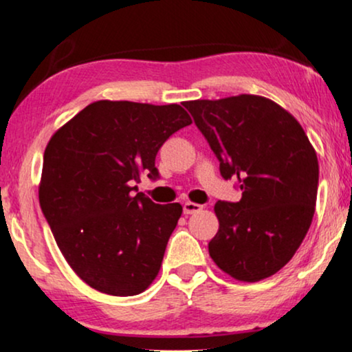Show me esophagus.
<instances>
[{
    "label": "esophagus",
    "instance_id": "1",
    "mask_svg": "<svg viewBox=\"0 0 352 352\" xmlns=\"http://www.w3.org/2000/svg\"><path fill=\"white\" fill-rule=\"evenodd\" d=\"M202 210V206H199V204H194V202H184L183 204V212L186 215H192V214H197V212Z\"/></svg>",
    "mask_w": 352,
    "mask_h": 352
}]
</instances>
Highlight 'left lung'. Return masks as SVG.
<instances>
[{"mask_svg": "<svg viewBox=\"0 0 352 352\" xmlns=\"http://www.w3.org/2000/svg\"><path fill=\"white\" fill-rule=\"evenodd\" d=\"M183 106L220 163L236 179L238 202L219 201V232L209 243L217 266L258 282L287 264L309 232L318 190V160L302 125L271 99L240 94Z\"/></svg>", "mask_w": 352, "mask_h": 352, "instance_id": "1", "label": "left lung"}]
</instances>
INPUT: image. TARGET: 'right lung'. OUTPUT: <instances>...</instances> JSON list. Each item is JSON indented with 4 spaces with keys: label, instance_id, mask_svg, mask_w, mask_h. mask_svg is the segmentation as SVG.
<instances>
[{
    "label": "right lung",
    "instance_id": "1",
    "mask_svg": "<svg viewBox=\"0 0 352 352\" xmlns=\"http://www.w3.org/2000/svg\"><path fill=\"white\" fill-rule=\"evenodd\" d=\"M190 122L177 104L96 101L50 138L38 202L67 263L93 289L137 296L158 274L183 207L132 190L142 175L158 179L156 153Z\"/></svg>",
    "mask_w": 352,
    "mask_h": 352
}]
</instances>
